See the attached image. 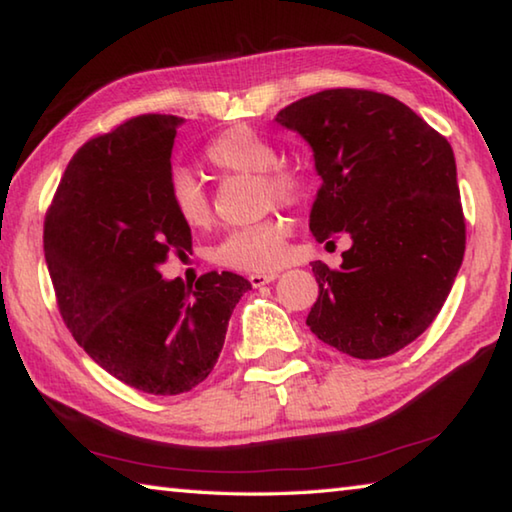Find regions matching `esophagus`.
I'll use <instances>...</instances> for the list:
<instances>
[{"instance_id":"34e87169","label":"esophagus","mask_w":512,"mask_h":512,"mask_svg":"<svg viewBox=\"0 0 512 512\" xmlns=\"http://www.w3.org/2000/svg\"><path fill=\"white\" fill-rule=\"evenodd\" d=\"M277 280V273H253L248 275V282L253 284V287H264V284Z\"/></svg>"}]
</instances>
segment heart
<instances>
[{
    "label": "heart",
    "mask_w": 512,
    "mask_h": 512,
    "mask_svg": "<svg viewBox=\"0 0 512 512\" xmlns=\"http://www.w3.org/2000/svg\"><path fill=\"white\" fill-rule=\"evenodd\" d=\"M205 160L221 176H255L264 205L296 207L307 198L305 173L289 164H277L275 146L262 133L237 124L212 137L205 146ZM171 207L187 228H207L212 223V201L207 189L187 169H176L169 178ZM289 221L280 214L255 225L230 230L214 248V259L235 271H275L287 262Z\"/></svg>",
    "instance_id": "b5f03b06"
}]
</instances>
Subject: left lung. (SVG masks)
Segmentation results:
<instances>
[{"mask_svg":"<svg viewBox=\"0 0 512 512\" xmlns=\"http://www.w3.org/2000/svg\"><path fill=\"white\" fill-rule=\"evenodd\" d=\"M275 121L314 149L323 178L314 237L352 239L341 268L311 264L318 300L307 325L354 359L391 357L433 323L463 262L452 146L402 101L372 90L316 92Z\"/></svg>","mask_w":512,"mask_h":512,"instance_id":"1","label":"left lung"}]
</instances>
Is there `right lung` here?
Listing matches in <instances>:
<instances>
[{"label": "right lung", "instance_id": "add662e5", "mask_svg": "<svg viewBox=\"0 0 512 512\" xmlns=\"http://www.w3.org/2000/svg\"><path fill=\"white\" fill-rule=\"evenodd\" d=\"M183 119L140 115L92 137L69 160L45 216V259L76 343L126 386L180 395L210 375L250 282L210 271L162 280L167 255L192 248L169 198Z\"/></svg>", "mask_w": 512, "mask_h": 512}]
</instances>
